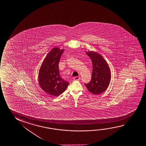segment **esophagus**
I'll return each mask as SVG.
<instances>
[{
    "instance_id": "1",
    "label": "esophagus",
    "mask_w": 146,
    "mask_h": 146,
    "mask_svg": "<svg viewBox=\"0 0 146 146\" xmlns=\"http://www.w3.org/2000/svg\"><path fill=\"white\" fill-rule=\"evenodd\" d=\"M74 80H79L80 79V77L79 76H76V77H74Z\"/></svg>"
}]
</instances>
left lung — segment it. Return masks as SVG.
Segmentation results:
<instances>
[{
    "label": "left lung",
    "instance_id": "8db88e82",
    "mask_svg": "<svg viewBox=\"0 0 146 146\" xmlns=\"http://www.w3.org/2000/svg\"><path fill=\"white\" fill-rule=\"evenodd\" d=\"M93 64V73L90 82L84 84L88 91L94 95L103 93L108 88L111 79L110 67L105 59L95 51L86 52Z\"/></svg>",
    "mask_w": 146,
    "mask_h": 146
}]
</instances>
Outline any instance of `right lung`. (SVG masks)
<instances>
[{
  "label": "right lung",
  "instance_id": "1",
  "mask_svg": "<svg viewBox=\"0 0 146 146\" xmlns=\"http://www.w3.org/2000/svg\"><path fill=\"white\" fill-rule=\"evenodd\" d=\"M63 51L64 49L58 47L52 48L43 60L38 72L39 85L50 96H59L69 84L60 75L58 63Z\"/></svg>",
  "mask_w": 146,
  "mask_h": 146
}]
</instances>
